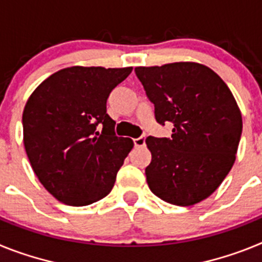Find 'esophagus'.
I'll list each match as a JSON object with an SVG mask.
<instances>
[{
  "mask_svg": "<svg viewBox=\"0 0 262 262\" xmlns=\"http://www.w3.org/2000/svg\"><path fill=\"white\" fill-rule=\"evenodd\" d=\"M134 144H135V147H143L145 144V138L140 136V138L134 139Z\"/></svg>",
  "mask_w": 262,
  "mask_h": 262,
  "instance_id": "1",
  "label": "esophagus"
}]
</instances>
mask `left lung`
<instances>
[{
    "mask_svg": "<svg viewBox=\"0 0 262 262\" xmlns=\"http://www.w3.org/2000/svg\"><path fill=\"white\" fill-rule=\"evenodd\" d=\"M159 123L172 122L170 138L145 139L151 164L147 184L160 200L191 206L216 190L236 160L242 113L230 88L194 61L136 67Z\"/></svg>",
    "mask_w": 262,
    "mask_h": 262,
    "instance_id": "obj_1",
    "label": "left lung"
}]
</instances>
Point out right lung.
Wrapping results in <instances>:
<instances>
[{
  "label": "right lung",
  "mask_w": 262,
  "mask_h": 262,
  "mask_svg": "<svg viewBox=\"0 0 262 262\" xmlns=\"http://www.w3.org/2000/svg\"><path fill=\"white\" fill-rule=\"evenodd\" d=\"M131 71L68 67L46 78L27 99L25 149L40 184L60 202L90 205L114 186L134 142L115 135L106 101Z\"/></svg>",
  "instance_id": "1"
}]
</instances>
